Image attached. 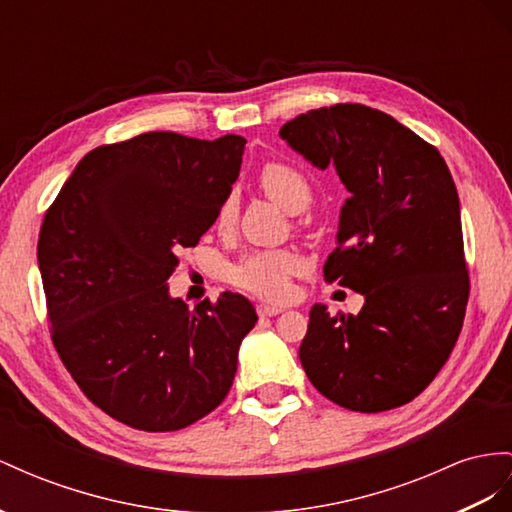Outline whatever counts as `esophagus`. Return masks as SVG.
I'll return each instance as SVG.
<instances>
[{"label":"esophagus","mask_w":512,"mask_h":512,"mask_svg":"<svg viewBox=\"0 0 512 512\" xmlns=\"http://www.w3.org/2000/svg\"><path fill=\"white\" fill-rule=\"evenodd\" d=\"M283 307H277V305H257V313L261 318H272L277 316V313H281Z\"/></svg>","instance_id":"obj_1"}]
</instances>
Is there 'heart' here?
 Here are the masks:
<instances>
[{"instance_id": "b5f03b06", "label": "heart", "mask_w": 512, "mask_h": 512, "mask_svg": "<svg viewBox=\"0 0 512 512\" xmlns=\"http://www.w3.org/2000/svg\"><path fill=\"white\" fill-rule=\"evenodd\" d=\"M259 186L287 212H300L311 201V186L307 177L287 162H268L259 170ZM238 207V192L229 190L222 196L214 214V227L220 233H229L233 229L235 218H238ZM303 268V257L296 251H290V248L251 251L229 266L227 279L240 290L261 298L281 300L290 294L292 277H296Z\"/></svg>"}]
</instances>
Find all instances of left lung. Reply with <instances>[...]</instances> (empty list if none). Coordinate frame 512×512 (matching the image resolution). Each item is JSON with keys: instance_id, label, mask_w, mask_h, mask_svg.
Masks as SVG:
<instances>
[{"instance_id": "8db88e82", "label": "left lung", "mask_w": 512, "mask_h": 512, "mask_svg": "<svg viewBox=\"0 0 512 512\" xmlns=\"http://www.w3.org/2000/svg\"><path fill=\"white\" fill-rule=\"evenodd\" d=\"M281 138L350 192L324 281L361 292L357 316L313 305L298 357L322 396L381 413L419 396L463 329L469 274L461 207L437 147L361 103L309 110Z\"/></svg>"}]
</instances>
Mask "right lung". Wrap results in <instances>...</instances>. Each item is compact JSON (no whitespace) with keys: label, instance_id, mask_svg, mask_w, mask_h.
<instances>
[{"label":"right lung","instance_id":"1","mask_svg":"<svg viewBox=\"0 0 512 512\" xmlns=\"http://www.w3.org/2000/svg\"><path fill=\"white\" fill-rule=\"evenodd\" d=\"M246 140L147 131L75 166L38 235L51 342L86 398L119 422L181 430L227 398L257 313L222 292L168 296L181 248L214 225Z\"/></svg>","mask_w":512,"mask_h":512}]
</instances>
